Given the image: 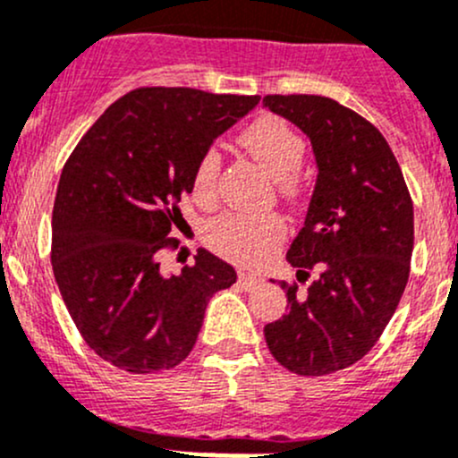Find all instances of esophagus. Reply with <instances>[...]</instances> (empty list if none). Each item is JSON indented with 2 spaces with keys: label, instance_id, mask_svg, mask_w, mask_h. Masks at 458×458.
<instances>
[{
  "label": "esophagus",
  "instance_id": "esophagus-1",
  "mask_svg": "<svg viewBox=\"0 0 458 458\" xmlns=\"http://www.w3.org/2000/svg\"><path fill=\"white\" fill-rule=\"evenodd\" d=\"M263 283V278H259V276H252V274H243V272H239V285L243 287V290H257L259 285H261Z\"/></svg>",
  "mask_w": 458,
  "mask_h": 458
}]
</instances>
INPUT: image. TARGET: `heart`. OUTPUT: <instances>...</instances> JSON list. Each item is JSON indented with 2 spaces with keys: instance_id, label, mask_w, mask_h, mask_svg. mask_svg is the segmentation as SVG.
Wrapping results in <instances>:
<instances>
[{
  "instance_id": "b5f03b06",
  "label": "heart",
  "mask_w": 458,
  "mask_h": 458,
  "mask_svg": "<svg viewBox=\"0 0 458 458\" xmlns=\"http://www.w3.org/2000/svg\"><path fill=\"white\" fill-rule=\"evenodd\" d=\"M239 142L259 162L285 197H296L298 168L305 157V140L301 133L278 115H261L245 127ZM221 157L215 148L201 153L192 175V192L199 204H213ZM285 221L276 213L248 215L224 213L206 225V243L221 257L239 266H259L285 239Z\"/></svg>"
}]
</instances>
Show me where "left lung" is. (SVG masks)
Returning <instances> with one entry per match:
<instances>
[{"instance_id":"obj_1","label":"left lung","mask_w":458,"mask_h":458,"mask_svg":"<svg viewBox=\"0 0 458 458\" xmlns=\"http://www.w3.org/2000/svg\"><path fill=\"white\" fill-rule=\"evenodd\" d=\"M263 105L310 138L318 166L305 225L287 250L298 281L311 269L318 278L305 293L281 281L287 314L266 325V343L292 373H335L373 349L406 290L411 192L388 142L353 109L310 94H272Z\"/></svg>"}]
</instances>
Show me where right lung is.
<instances>
[{
	"instance_id": "right-lung-1",
	"label": "right lung",
	"mask_w": 458,
	"mask_h": 458,
	"mask_svg": "<svg viewBox=\"0 0 458 458\" xmlns=\"http://www.w3.org/2000/svg\"><path fill=\"white\" fill-rule=\"evenodd\" d=\"M259 96L191 88L124 94L67 157L52 210V269L76 329L96 355L136 375L186 360L215 292L237 281L208 250L177 276L160 252L192 191L201 153L252 112Z\"/></svg>"
}]
</instances>
